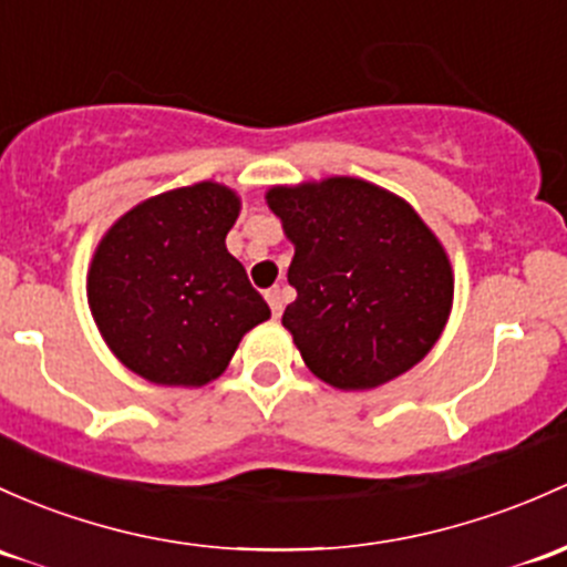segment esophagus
<instances>
[{
    "instance_id": "1",
    "label": "esophagus",
    "mask_w": 567,
    "mask_h": 567,
    "mask_svg": "<svg viewBox=\"0 0 567 567\" xmlns=\"http://www.w3.org/2000/svg\"><path fill=\"white\" fill-rule=\"evenodd\" d=\"M266 301H268V307H271L274 318H279V315H282V293H279V288L266 290Z\"/></svg>"
}]
</instances>
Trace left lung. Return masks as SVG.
<instances>
[{
    "instance_id": "8db88e82",
    "label": "left lung",
    "mask_w": 567,
    "mask_h": 567,
    "mask_svg": "<svg viewBox=\"0 0 567 567\" xmlns=\"http://www.w3.org/2000/svg\"><path fill=\"white\" fill-rule=\"evenodd\" d=\"M266 204L293 244L282 326L315 378L369 391L424 361L454 307V268L413 206L355 176L288 187Z\"/></svg>"
}]
</instances>
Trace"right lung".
<instances>
[{"mask_svg":"<svg viewBox=\"0 0 567 567\" xmlns=\"http://www.w3.org/2000/svg\"><path fill=\"white\" fill-rule=\"evenodd\" d=\"M236 189L198 182L141 200L100 238L86 299L100 337L154 385L200 389L228 369L244 333L271 318L225 247Z\"/></svg>","mask_w":567,"mask_h":567,"instance_id":"add662e5","label":"right lung"}]
</instances>
